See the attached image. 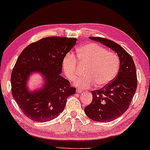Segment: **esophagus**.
Returning <instances> with one entry per match:
<instances>
[{
  "instance_id": "esophagus-1",
  "label": "esophagus",
  "mask_w": 150,
  "mask_h": 150,
  "mask_svg": "<svg viewBox=\"0 0 150 150\" xmlns=\"http://www.w3.org/2000/svg\"><path fill=\"white\" fill-rule=\"evenodd\" d=\"M76 92L78 93H82V92H83V89H76Z\"/></svg>"
}]
</instances>
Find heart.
I'll list each match as a JSON object with an SVG mask.
<instances>
[{
  "instance_id": "heart-1",
  "label": "heart",
  "mask_w": 150,
  "mask_h": 150,
  "mask_svg": "<svg viewBox=\"0 0 150 150\" xmlns=\"http://www.w3.org/2000/svg\"><path fill=\"white\" fill-rule=\"evenodd\" d=\"M79 63L85 67L83 76H77L74 84L78 87L87 89L96 85L104 87L111 83L117 75L120 65L119 57L115 53L108 52L100 45L91 43L77 50ZM78 63L73 54L68 53L63 59V71L69 80L76 75Z\"/></svg>"
}]
</instances>
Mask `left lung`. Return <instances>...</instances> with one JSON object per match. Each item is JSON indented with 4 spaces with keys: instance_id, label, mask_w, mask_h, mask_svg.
<instances>
[{
    "instance_id": "1",
    "label": "left lung",
    "mask_w": 150,
    "mask_h": 150,
    "mask_svg": "<svg viewBox=\"0 0 150 150\" xmlns=\"http://www.w3.org/2000/svg\"><path fill=\"white\" fill-rule=\"evenodd\" d=\"M89 39L112 49L120 58L117 76L109 85L92 91L91 103L85 108V114L92 120L110 122L122 115L130 106L137 87L136 67L132 57L118 44L99 37Z\"/></svg>"
}]
</instances>
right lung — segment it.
I'll use <instances>...</instances> for the list:
<instances>
[{
    "instance_id": "1",
    "label": "right lung",
    "mask_w": 150,
    "mask_h": 150,
    "mask_svg": "<svg viewBox=\"0 0 150 150\" xmlns=\"http://www.w3.org/2000/svg\"><path fill=\"white\" fill-rule=\"evenodd\" d=\"M77 39L48 37L32 43L19 55L11 76L12 96L24 115L38 122L57 117L64 110L67 98L76 88L61 76L63 59ZM33 73L42 75L45 84L30 91L27 86Z\"/></svg>"
}]
</instances>
